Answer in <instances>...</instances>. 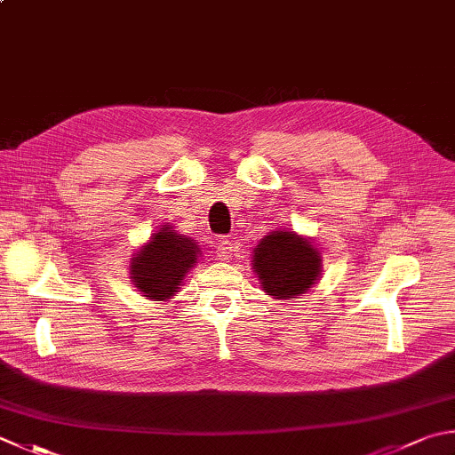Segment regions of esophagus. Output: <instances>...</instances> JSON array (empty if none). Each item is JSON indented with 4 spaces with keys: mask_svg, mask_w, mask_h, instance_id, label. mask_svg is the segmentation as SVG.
Wrapping results in <instances>:
<instances>
[{
    "mask_svg": "<svg viewBox=\"0 0 455 455\" xmlns=\"http://www.w3.org/2000/svg\"><path fill=\"white\" fill-rule=\"evenodd\" d=\"M234 251H235V247H234V242H231V239H228V237L220 239V242H218V259L220 261H228Z\"/></svg>",
    "mask_w": 455,
    "mask_h": 455,
    "instance_id": "34e87169",
    "label": "esophagus"
}]
</instances>
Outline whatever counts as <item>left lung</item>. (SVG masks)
<instances>
[{
    "mask_svg": "<svg viewBox=\"0 0 455 455\" xmlns=\"http://www.w3.org/2000/svg\"><path fill=\"white\" fill-rule=\"evenodd\" d=\"M251 267L265 293L291 301L307 293L319 279L321 253L311 239L279 229L257 243Z\"/></svg>",
    "mask_w": 455,
    "mask_h": 455,
    "instance_id": "8db88e82",
    "label": "left lung"
}]
</instances>
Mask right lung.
I'll list each match as a JSON object with an SVG mask.
<instances>
[{"label":"right lung","instance_id":"right-lung-1","mask_svg":"<svg viewBox=\"0 0 455 455\" xmlns=\"http://www.w3.org/2000/svg\"><path fill=\"white\" fill-rule=\"evenodd\" d=\"M200 255L196 239L162 226L158 234H152L148 243L134 253L131 259V279L142 297L166 301L178 293L186 273L194 269Z\"/></svg>","mask_w":455,"mask_h":455}]
</instances>
